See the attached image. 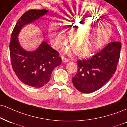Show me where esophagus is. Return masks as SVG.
I'll list each match as a JSON object with an SVG mask.
<instances>
[{"instance_id":"esophagus-1","label":"esophagus","mask_w":127,"mask_h":127,"mask_svg":"<svg viewBox=\"0 0 127 127\" xmlns=\"http://www.w3.org/2000/svg\"><path fill=\"white\" fill-rule=\"evenodd\" d=\"M62 61L63 62L66 63V62H68V60L67 59H66V58H65V57H64V56H63V57H62Z\"/></svg>"}]
</instances>
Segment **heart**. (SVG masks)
Returning a JSON list of instances; mask_svg holds the SVG:
<instances>
[{"label": "heart", "mask_w": 127, "mask_h": 127, "mask_svg": "<svg viewBox=\"0 0 127 127\" xmlns=\"http://www.w3.org/2000/svg\"><path fill=\"white\" fill-rule=\"evenodd\" d=\"M96 20L89 16H70L63 21L61 27L64 32L70 35V45L77 56L85 57L92 54L109 39L111 29L109 24L103 22L98 24L103 25L94 27L92 25L97 21ZM87 29L89 30H86ZM63 32L55 25L49 27V37L54 48H60L66 42V36Z\"/></svg>", "instance_id": "obj_1"}]
</instances>
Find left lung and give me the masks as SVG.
Masks as SVG:
<instances>
[{
	"label": "left lung",
	"mask_w": 127,
	"mask_h": 127,
	"mask_svg": "<svg viewBox=\"0 0 127 127\" xmlns=\"http://www.w3.org/2000/svg\"><path fill=\"white\" fill-rule=\"evenodd\" d=\"M121 43L109 42L91 57L77 62V73L72 78L74 86L82 93H92L101 88L112 77L120 59Z\"/></svg>",
	"instance_id": "8db88e82"
}]
</instances>
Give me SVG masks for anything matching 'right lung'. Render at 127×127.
Segmentation results:
<instances>
[{"label": "right lung", "mask_w": 127, "mask_h": 127, "mask_svg": "<svg viewBox=\"0 0 127 127\" xmlns=\"http://www.w3.org/2000/svg\"><path fill=\"white\" fill-rule=\"evenodd\" d=\"M47 12L46 9H30L25 12L15 25L10 37L9 50L12 68L22 83L34 88H41L48 83L53 70L62 63V58L59 52L45 42H42L35 51H25L19 45L17 36L24 25Z\"/></svg>", "instance_id": "right-lung-1"}]
</instances>
